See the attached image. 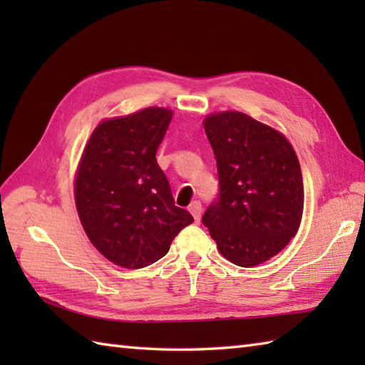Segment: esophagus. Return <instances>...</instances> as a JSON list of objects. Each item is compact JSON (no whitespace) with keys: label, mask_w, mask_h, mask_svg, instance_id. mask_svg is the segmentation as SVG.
Segmentation results:
<instances>
[{"label":"esophagus","mask_w":365,"mask_h":365,"mask_svg":"<svg viewBox=\"0 0 365 365\" xmlns=\"http://www.w3.org/2000/svg\"><path fill=\"white\" fill-rule=\"evenodd\" d=\"M188 210L192 215V218H195V221L199 222L200 221V213H202V205H200L199 200H192V202L188 207Z\"/></svg>","instance_id":"34e87169"}]
</instances>
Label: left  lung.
<instances>
[{
	"label": "left lung",
	"mask_w": 365,
	"mask_h": 365,
	"mask_svg": "<svg viewBox=\"0 0 365 365\" xmlns=\"http://www.w3.org/2000/svg\"><path fill=\"white\" fill-rule=\"evenodd\" d=\"M220 199L202 216L224 259L255 267L274 257L299 229L304 187L297 152L281 131L240 111L205 115Z\"/></svg>",
	"instance_id": "obj_1"
}]
</instances>
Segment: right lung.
<instances>
[{"instance_id": "right-lung-1", "label": "right lung", "mask_w": 365, "mask_h": 365, "mask_svg": "<svg viewBox=\"0 0 365 365\" xmlns=\"http://www.w3.org/2000/svg\"><path fill=\"white\" fill-rule=\"evenodd\" d=\"M173 110L149 106L103 119L75 173V205L89 242L114 265L139 269L166 255L192 216L174 205L155 153Z\"/></svg>"}]
</instances>
